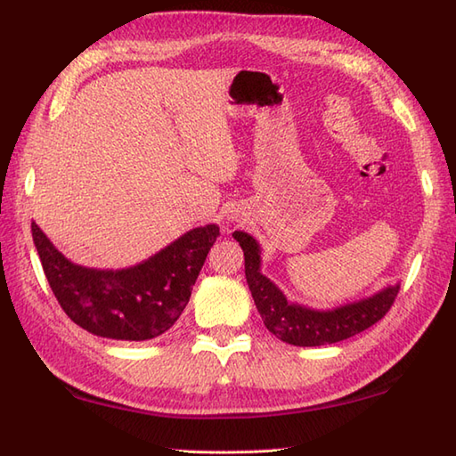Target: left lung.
I'll return each mask as SVG.
<instances>
[{
    "mask_svg": "<svg viewBox=\"0 0 456 456\" xmlns=\"http://www.w3.org/2000/svg\"><path fill=\"white\" fill-rule=\"evenodd\" d=\"M232 236L244 249L246 280L264 324L287 345L321 346L354 337L384 319L399 293V285H392L368 299L332 311H314L309 306L287 303L285 295L259 272L257 241L246 232H234Z\"/></svg>",
    "mask_w": 456,
    "mask_h": 456,
    "instance_id": "obj_1",
    "label": "left lung"
}]
</instances>
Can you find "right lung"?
<instances>
[{
	"instance_id": "obj_1",
	"label": "right lung",
	"mask_w": 456,
	"mask_h": 456,
	"mask_svg": "<svg viewBox=\"0 0 456 456\" xmlns=\"http://www.w3.org/2000/svg\"><path fill=\"white\" fill-rule=\"evenodd\" d=\"M31 232L62 311L85 330L116 340H150L173 327L220 234L216 224L194 228L147 262L111 272L69 262L35 222Z\"/></svg>"
}]
</instances>
